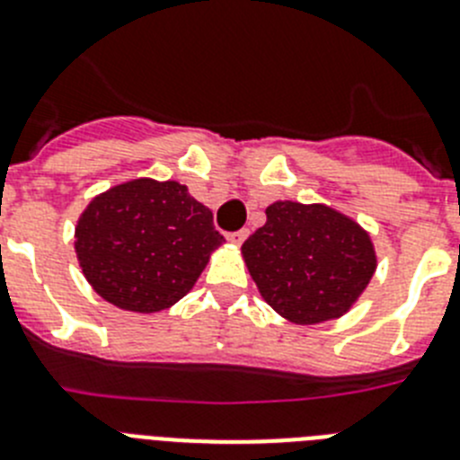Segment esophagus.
<instances>
[{"mask_svg":"<svg viewBox=\"0 0 460 460\" xmlns=\"http://www.w3.org/2000/svg\"><path fill=\"white\" fill-rule=\"evenodd\" d=\"M246 237H249V230H243V227H242V230H237V233L227 234V239H230L233 243H237V246H239V243H243V239H246Z\"/></svg>","mask_w":460,"mask_h":460,"instance_id":"1","label":"esophagus"}]
</instances>
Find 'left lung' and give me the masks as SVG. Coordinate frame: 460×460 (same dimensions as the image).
I'll return each instance as SVG.
<instances>
[{
  "mask_svg": "<svg viewBox=\"0 0 460 460\" xmlns=\"http://www.w3.org/2000/svg\"><path fill=\"white\" fill-rule=\"evenodd\" d=\"M242 253L265 302L299 324L343 315L376 271L371 237L324 205L274 202Z\"/></svg>",
  "mask_w": 460,
  "mask_h": 460,
  "instance_id": "8db88e82",
  "label": "left lung"
}]
</instances>
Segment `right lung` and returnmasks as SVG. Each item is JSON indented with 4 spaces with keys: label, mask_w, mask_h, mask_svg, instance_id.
Masks as SVG:
<instances>
[{
    "label": "right lung",
    "mask_w": 460,
    "mask_h": 460,
    "mask_svg": "<svg viewBox=\"0 0 460 460\" xmlns=\"http://www.w3.org/2000/svg\"><path fill=\"white\" fill-rule=\"evenodd\" d=\"M223 243L214 217L177 181L136 180L93 198L75 253L105 302L156 313L180 302Z\"/></svg>",
    "instance_id": "obj_1"
}]
</instances>
